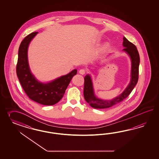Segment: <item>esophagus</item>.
I'll return each mask as SVG.
<instances>
[{
  "label": "esophagus",
  "instance_id": "34e87169",
  "mask_svg": "<svg viewBox=\"0 0 159 159\" xmlns=\"http://www.w3.org/2000/svg\"><path fill=\"white\" fill-rule=\"evenodd\" d=\"M86 71L84 69H80L79 70V73L81 75H84V74H86Z\"/></svg>",
  "mask_w": 159,
  "mask_h": 159
}]
</instances>
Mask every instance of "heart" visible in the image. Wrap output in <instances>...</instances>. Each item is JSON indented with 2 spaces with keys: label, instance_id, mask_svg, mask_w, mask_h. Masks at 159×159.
<instances>
[{
  "label": "heart",
  "instance_id": "1",
  "mask_svg": "<svg viewBox=\"0 0 159 159\" xmlns=\"http://www.w3.org/2000/svg\"><path fill=\"white\" fill-rule=\"evenodd\" d=\"M108 46H109L108 43H106V44L104 45V49H107V48L108 47Z\"/></svg>",
  "mask_w": 159,
  "mask_h": 159
}]
</instances>
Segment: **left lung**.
Here are the masks:
<instances>
[{
	"label": "left lung",
	"mask_w": 159,
	"mask_h": 159,
	"mask_svg": "<svg viewBox=\"0 0 159 159\" xmlns=\"http://www.w3.org/2000/svg\"><path fill=\"white\" fill-rule=\"evenodd\" d=\"M123 40V46L125 47L123 49V51L129 55L132 62L130 83L125 89V90L120 96L111 100H104L98 98L95 96L92 79L89 75H87L84 77L83 94L85 100L93 108L97 109H104L120 103L129 95L138 83L139 78V54L137 48L134 43L129 42L125 37H124Z\"/></svg>",
	"instance_id": "obj_1"
}]
</instances>
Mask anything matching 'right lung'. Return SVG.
<instances>
[{"label": "right lung", "instance_id": "add662e5", "mask_svg": "<svg viewBox=\"0 0 159 159\" xmlns=\"http://www.w3.org/2000/svg\"><path fill=\"white\" fill-rule=\"evenodd\" d=\"M37 33L29 34L20 43L16 73L24 92L31 100L45 106H52L61 100L77 70L74 69L66 75L47 83L38 81L31 72L27 58L29 43Z\"/></svg>", "mask_w": 159, "mask_h": 159}]
</instances>
